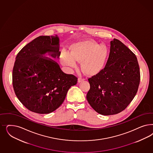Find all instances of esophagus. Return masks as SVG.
<instances>
[{"mask_svg":"<svg viewBox=\"0 0 153 153\" xmlns=\"http://www.w3.org/2000/svg\"><path fill=\"white\" fill-rule=\"evenodd\" d=\"M84 80H85V79H84V78H79L78 80V81L79 83H81V82H83Z\"/></svg>","mask_w":153,"mask_h":153,"instance_id":"obj_1","label":"esophagus"}]
</instances>
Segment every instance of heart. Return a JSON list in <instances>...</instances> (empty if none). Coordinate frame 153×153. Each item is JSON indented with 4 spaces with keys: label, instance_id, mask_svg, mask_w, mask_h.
<instances>
[{
    "label": "heart",
    "instance_id": "obj_1",
    "mask_svg": "<svg viewBox=\"0 0 153 153\" xmlns=\"http://www.w3.org/2000/svg\"><path fill=\"white\" fill-rule=\"evenodd\" d=\"M108 49L91 40H85L73 45L69 53L63 51L61 60L64 64L74 66L75 61H81L80 67L85 74L92 75L104 67Z\"/></svg>",
    "mask_w": 153,
    "mask_h": 153
}]
</instances>
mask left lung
Returning a JSON list of instances; mask_svg holds the SVG:
<instances>
[{"label": "left lung", "instance_id": "1", "mask_svg": "<svg viewBox=\"0 0 153 153\" xmlns=\"http://www.w3.org/2000/svg\"><path fill=\"white\" fill-rule=\"evenodd\" d=\"M88 80L90 89L86 98L91 107L104 115L120 113L138 91L140 72L137 57L122 42L114 39L105 68Z\"/></svg>", "mask_w": 153, "mask_h": 153}]
</instances>
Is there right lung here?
I'll use <instances>...</instances> for the list:
<instances>
[{"label":"right lung","mask_w":153,"mask_h":153,"mask_svg":"<svg viewBox=\"0 0 153 153\" xmlns=\"http://www.w3.org/2000/svg\"><path fill=\"white\" fill-rule=\"evenodd\" d=\"M47 52L59 57L57 35L40 36L24 47L16 57L12 72L15 94L31 111L49 114L63 103L69 88L78 78L63 73L53 59L42 56Z\"/></svg>","instance_id":"obj_1"}]
</instances>
